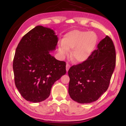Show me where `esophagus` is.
Wrapping results in <instances>:
<instances>
[{
    "label": "esophagus",
    "mask_w": 126,
    "mask_h": 126,
    "mask_svg": "<svg viewBox=\"0 0 126 126\" xmlns=\"http://www.w3.org/2000/svg\"><path fill=\"white\" fill-rule=\"evenodd\" d=\"M70 67H71V65H70L68 63H67V64H66V71H67V72L68 71V70H69Z\"/></svg>",
    "instance_id": "esophagus-1"
}]
</instances>
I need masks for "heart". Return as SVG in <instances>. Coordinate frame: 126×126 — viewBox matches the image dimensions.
<instances>
[{
    "mask_svg": "<svg viewBox=\"0 0 126 126\" xmlns=\"http://www.w3.org/2000/svg\"><path fill=\"white\" fill-rule=\"evenodd\" d=\"M98 38L94 32L73 31L66 34L63 43L59 44L58 49L62 55H66L69 49L72 59L76 62L86 61L95 49Z\"/></svg>",
    "mask_w": 126,
    "mask_h": 126,
    "instance_id": "heart-1",
    "label": "heart"
}]
</instances>
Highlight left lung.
Segmentation results:
<instances>
[{"label": "left lung", "mask_w": 126, "mask_h": 126, "mask_svg": "<svg viewBox=\"0 0 126 126\" xmlns=\"http://www.w3.org/2000/svg\"><path fill=\"white\" fill-rule=\"evenodd\" d=\"M116 58L114 44L107 35L87 60L73 65L68 71V93L71 98L79 103L98 99L109 87Z\"/></svg>", "instance_id": "1"}]
</instances>
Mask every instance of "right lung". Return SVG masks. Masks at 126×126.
<instances>
[{"label": "right lung", "mask_w": 126, "mask_h": 126, "mask_svg": "<svg viewBox=\"0 0 126 126\" xmlns=\"http://www.w3.org/2000/svg\"><path fill=\"white\" fill-rule=\"evenodd\" d=\"M58 37L48 28L38 25L23 36L15 53L13 68L16 86L27 101H43L55 81L66 73V63L49 54Z\"/></svg>", "instance_id": "1"}]
</instances>
